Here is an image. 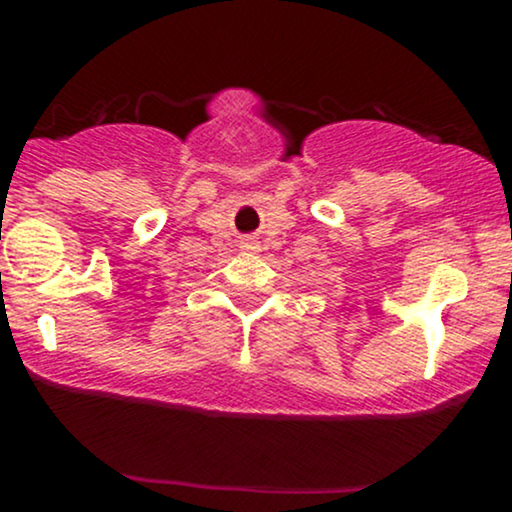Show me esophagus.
Listing matches in <instances>:
<instances>
[{
	"label": "esophagus",
	"mask_w": 512,
	"mask_h": 512,
	"mask_svg": "<svg viewBox=\"0 0 512 512\" xmlns=\"http://www.w3.org/2000/svg\"><path fill=\"white\" fill-rule=\"evenodd\" d=\"M245 250H250V252H260V243H257V240H248V243H245Z\"/></svg>",
	"instance_id": "esophagus-1"
}]
</instances>
